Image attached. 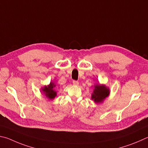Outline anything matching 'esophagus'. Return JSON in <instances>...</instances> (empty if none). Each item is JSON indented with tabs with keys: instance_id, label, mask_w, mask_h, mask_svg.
<instances>
[{
	"instance_id": "obj_1",
	"label": "esophagus",
	"mask_w": 148,
	"mask_h": 148,
	"mask_svg": "<svg viewBox=\"0 0 148 148\" xmlns=\"http://www.w3.org/2000/svg\"><path fill=\"white\" fill-rule=\"evenodd\" d=\"M73 85H75V86H77V85H79V82L77 81H73Z\"/></svg>"
}]
</instances>
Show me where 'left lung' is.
Instances as JSON below:
<instances>
[{
	"label": "left lung",
	"mask_w": 148,
	"mask_h": 148,
	"mask_svg": "<svg viewBox=\"0 0 148 148\" xmlns=\"http://www.w3.org/2000/svg\"><path fill=\"white\" fill-rule=\"evenodd\" d=\"M109 94V90L104 85L97 84L95 86L92 95V99L95 103H101Z\"/></svg>",
	"instance_id": "8db88e82"
}]
</instances>
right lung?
<instances>
[{
    "label": "right lung",
    "instance_id": "obj_1",
    "mask_svg": "<svg viewBox=\"0 0 148 148\" xmlns=\"http://www.w3.org/2000/svg\"><path fill=\"white\" fill-rule=\"evenodd\" d=\"M55 87V85L53 84V82H51L50 84L48 86L44 87V88L42 89V90L44 92V94L49 99H54L56 95V92L54 91V88Z\"/></svg>",
    "mask_w": 148,
    "mask_h": 148
}]
</instances>
